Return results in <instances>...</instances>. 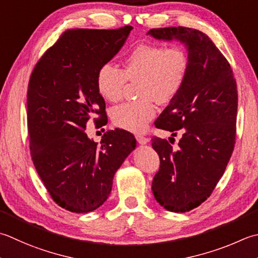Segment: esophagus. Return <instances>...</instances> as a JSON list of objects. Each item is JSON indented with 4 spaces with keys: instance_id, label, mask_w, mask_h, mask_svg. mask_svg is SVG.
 I'll list each match as a JSON object with an SVG mask.
<instances>
[{
    "instance_id": "esophagus-1",
    "label": "esophagus",
    "mask_w": 258,
    "mask_h": 258,
    "mask_svg": "<svg viewBox=\"0 0 258 258\" xmlns=\"http://www.w3.org/2000/svg\"><path fill=\"white\" fill-rule=\"evenodd\" d=\"M135 139L140 144H146L150 141L149 138H146V136L143 135H135Z\"/></svg>"
}]
</instances>
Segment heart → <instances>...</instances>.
Listing matches in <instances>:
<instances>
[{
  "label": "heart",
  "instance_id": "1",
  "mask_svg": "<svg viewBox=\"0 0 258 258\" xmlns=\"http://www.w3.org/2000/svg\"><path fill=\"white\" fill-rule=\"evenodd\" d=\"M189 63V54L182 45L141 43L123 59L122 69L109 63L99 67L96 87L108 102L122 98L126 83L139 82L141 98L114 107V124L130 132H144L156 114L154 100L168 104L178 96L188 76Z\"/></svg>",
  "mask_w": 258,
  "mask_h": 258
}]
</instances>
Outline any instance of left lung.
Segmentation results:
<instances>
[{"instance_id": "obj_1", "label": "left lung", "mask_w": 258, "mask_h": 258, "mask_svg": "<svg viewBox=\"0 0 258 258\" xmlns=\"http://www.w3.org/2000/svg\"><path fill=\"white\" fill-rule=\"evenodd\" d=\"M148 34L159 40H179L189 54L182 89L154 123L173 136L181 131L182 138L176 148L166 140L152 139L160 158L152 182L154 198L166 210L185 213L209 198L233 154L237 84L224 54L199 30L170 27L151 29Z\"/></svg>"}]
</instances>
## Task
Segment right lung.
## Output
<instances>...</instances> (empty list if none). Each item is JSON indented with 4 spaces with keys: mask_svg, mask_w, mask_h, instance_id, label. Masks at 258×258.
<instances>
[{
    "mask_svg": "<svg viewBox=\"0 0 258 258\" xmlns=\"http://www.w3.org/2000/svg\"><path fill=\"white\" fill-rule=\"evenodd\" d=\"M132 29L66 30L30 76L31 158L52 200L72 213H89L107 200L115 172L136 146L133 134L124 130L105 133L100 144L85 133L90 118L107 123L96 75L119 51Z\"/></svg>",
    "mask_w": 258,
    "mask_h": 258,
    "instance_id": "right-lung-1",
    "label": "right lung"
}]
</instances>
